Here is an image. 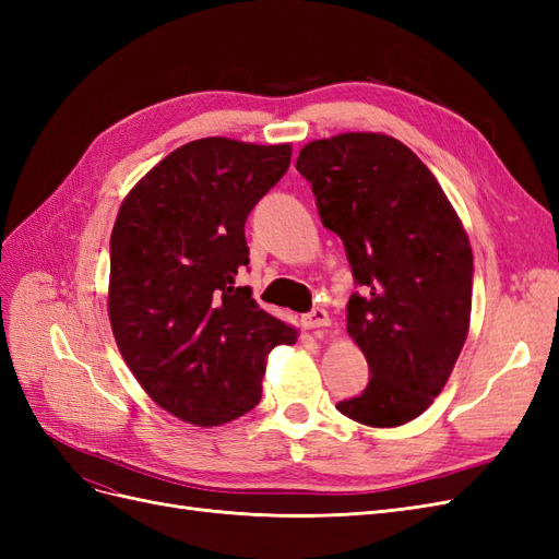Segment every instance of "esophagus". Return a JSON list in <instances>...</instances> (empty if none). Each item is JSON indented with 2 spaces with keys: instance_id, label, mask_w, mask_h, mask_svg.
Masks as SVG:
<instances>
[{
  "instance_id": "1",
  "label": "esophagus",
  "mask_w": 559,
  "mask_h": 559,
  "mask_svg": "<svg viewBox=\"0 0 559 559\" xmlns=\"http://www.w3.org/2000/svg\"><path fill=\"white\" fill-rule=\"evenodd\" d=\"M300 324H302V329H308V331L321 329V326H329V314H326V310L314 308V310H310L308 314L300 317Z\"/></svg>"
}]
</instances>
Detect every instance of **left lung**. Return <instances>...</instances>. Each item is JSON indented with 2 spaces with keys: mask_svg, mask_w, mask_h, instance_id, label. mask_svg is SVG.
Segmentation results:
<instances>
[{
  "mask_svg": "<svg viewBox=\"0 0 559 559\" xmlns=\"http://www.w3.org/2000/svg\"><path fill=\"white\" fill-rule=\"evenodd\" d=\"M319 218L343 240L354 292L347 333L370 380L335 405L368 427H399L441 394L471 319L473 253L441 183L413 151L376 132L300 148Z\"/></svg>",
  "mask_w": 559,
  "mask_h": 559,
  "instance_id": "obj_1",
  "label": "left lung"
}]
</instances>
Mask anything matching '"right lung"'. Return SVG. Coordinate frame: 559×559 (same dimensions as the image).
<instances>
[{
  "label": "right lung",
  "instance_id": "1",
  "mask_svg": "<svg viewBox=\"0 0 559 559\" xmlns=\"http://www.w3.org/2000/svg\"><path fill=\"white\" fill-rule=\"evenodd\" d=\"M289 163V144L195 140L165 156L118 210L114 337L144 392L191 425L249 413L261 401L267 352L296 343L249 286H235L249 265L247 216Z\"/></svg>",
  "mask_w": 559,
  "mask_h": 559
}]
</instances>
